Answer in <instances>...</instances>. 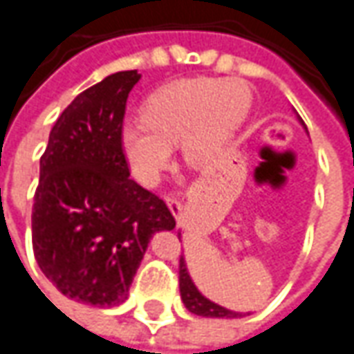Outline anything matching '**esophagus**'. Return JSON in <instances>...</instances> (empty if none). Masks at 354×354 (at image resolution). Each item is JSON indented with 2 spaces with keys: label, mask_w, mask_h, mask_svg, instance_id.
Masks as SVG:
<instances>
[{
  "label": "esophagus",
  "mask_w": 354,
  "mask_h": 354,
  "mask_svg": "<svg viewBox=\"0 0 354 354\" xmlns=\"http://www.w3.org/2000/svg\"><path fill=\"white\" fill-rule=\"evenodd\" d=\"M165 201H167L168 209L172 211V215H174V217H180V215H182V203L178 201L176 197L167 196V197H165Z\"/></svg>",
  "instance_id": "esophagus-1"
}]
</instances>
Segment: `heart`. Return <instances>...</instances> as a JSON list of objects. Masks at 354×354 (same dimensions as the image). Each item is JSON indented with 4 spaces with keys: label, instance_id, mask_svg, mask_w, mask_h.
<instances>
[{
    "label": "heart",
    "instance_id": "1",
    "mask_svg": "<svg viewBox=\"0 0 354 354\" xmlns=\"http://www.w3.org/2000/svg\"><path fill=\"white\" fill-rule=\"evenodd\" d=\"M248 108L250 93L234 79H186L160 88L147 100L143 118L122 129L133 176L155 186L178 143L189 167L207 165L242 124Z\"/></svg>",
    "mask_w": 354,
    "mask_h": 354
}]
</instances>
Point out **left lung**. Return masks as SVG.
Wrapping results in <instances>:
<instances>
[{
    "label": "left lung",
    "instance_id": "8db88e82",
    "mask_svg": "<svg viewBox=\"0 0 354 354\" xmlns=\"http://www.w3.org/2000/svg\"><path fill=\"white\" fill-rule=\"evenodd\" d=\"M302 126H304V122H302ZM180 295H182L184 306L192 314H196V316H203V318H240L242 316L238 312L223 308V306H218L215 302H211L209 298H205L197 290L194 281L189 277V273H187L184 256L180 258Z\"/></svg>",
    "mask_w": 354,
    "mask_h": 354
}]
</instances>
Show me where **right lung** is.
<instances>
[{
	"mask_svg": "<svg viewBox=\"0 0 354 354\" xmlns=\"http://www.w3.org/2000/svg\"><path fill=\"white\" fill-rule=\"evenodd\" d=\"M141 75L118 71L75 96L50 131L32 205V248L54 287L83 304L116 306L158 230L176 221L129 178L122 127Z\"/></svg>",
	"mask_w": 354,
	"mask_h": 354,
	"instance_id": "1",
	"label": "right lung"
}]
</instances>
